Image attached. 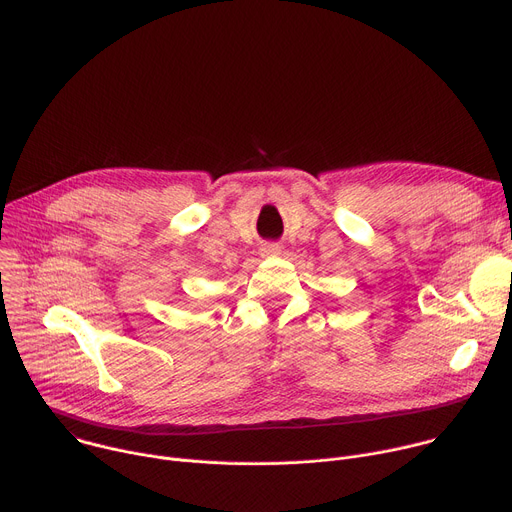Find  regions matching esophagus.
<instances>
[{
    "mask_svg": "<svg viewBox=\"0 0 512 512\" xmlns=\"http://www.w3.org/2000/svg\"><path fill=\"white\" fill-rule=\"evenodd\" d=\"M260 256L262 258H277V256H281V246L279 244H264L260 248Z\"/></svg>",
    "mask_w": 512,
    "mask_h": 512,
    "instance_id": "obj_1",
    "label": "esophagus"
}]
</instances>
